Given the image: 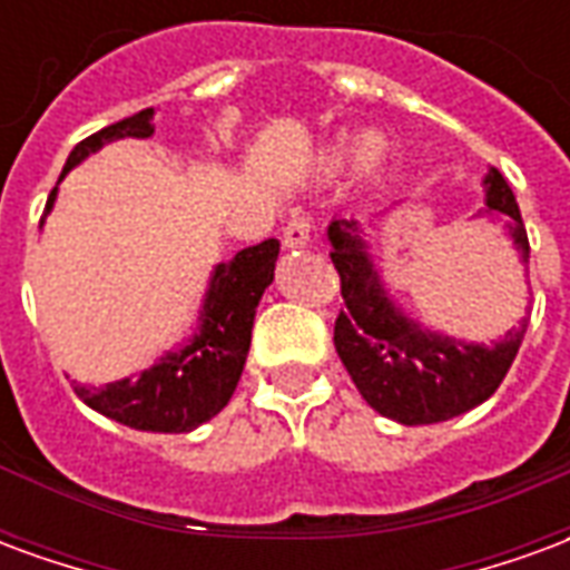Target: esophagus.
I'll use <instances>...</instances> for the list:
<instances>
[{"label":"esophagus","instance_id":"obj_1","mask_svg":"<svg viewBox=\"0 0 570 570\" xmlns=\"http://www.w3.org/2000/svg\"><path fill=\"white\" fill-rule=\"evenodd\" d=\"M311 235H314V219H311V216H293V219L284 225V247H305L311 240Z\"/></svg>","mask_w":570,"mask_h":570}]
</instances>
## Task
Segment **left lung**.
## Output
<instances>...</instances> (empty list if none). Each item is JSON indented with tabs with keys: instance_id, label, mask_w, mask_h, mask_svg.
<instances>
[{
	"instance_id": "left-lung-1",
	"label": "left lung",
	"mask_w": 570,
	"mask_h": 570,
	"mask_svg": "<svg viewBox=\"0 0 570 570\" xmlns=\"http://www.w3.org/2000/svg\"><path fill=\"white\" fill-rule=\"evenodd\" d=\"M485 213H498L510 223L515 247L528 262V232L513 188L498 170L485 176ZM354 232L357 219H335L330 225V259L345 298V311L335 317L333 342L363 400L384 419L409 428L449 421L485 403L513 366L525 338V321L491 347L421 333L419 323L406 321L387 302L379 272H372L363 240Z\"/></svg>"
}]
</instances>
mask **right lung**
<instances>
[{"label": "right lung", "instance_id": "right-lung-1", "mask_svg": "<svg viewBox=\"0 0 570 570\" xmlns=\"http://www.w3.org/2000/svg\"><path fill=\"white\" fill-rule=\"evenodd\" d=\"M151 130H155L151 109H142L137 116L97 130L69 151L60 179L104 142L121 137H151ZM55 198L57 186L48 195L45 213L55 207ZM277 253L281 244L268 237L256 247L240 249L235 259L216 265L200 314V330L191 338V345L167 354L161 363L140 372L137 379L112 382L106 387L76 384L79 400H85L106 419L151 433H186L210 421L216 412H223L244 372L256 305L274 281Z\"/></svg>", "mask_w": 570, "mask_h": 570}]
</instances>
